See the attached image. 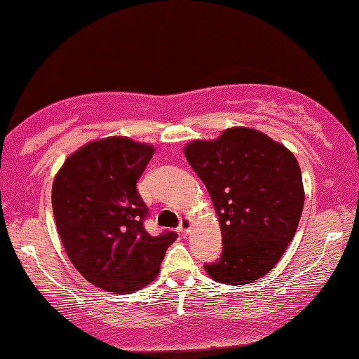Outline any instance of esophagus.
Segmentation results:
<instances>
[{"label":"esophagus","mask_w":359,"mask_h":359,"mask_svg":"<svg viewBox=\"0 0 359 359\" xmlns=\"http://www.w3.org/2000/svg\"><path fill=\"white\" fill-rule=\"evenodd\" d=\"M191 227V219L190 217H182L180 224H179V231L182 233H189Z\"/></svg>","instance_id":"esophagus-1"}]
</instances>
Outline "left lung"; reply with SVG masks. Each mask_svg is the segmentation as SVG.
Masks as SVG:
<instances>
[{
    "mask_svg": "<svg viewBox=\"0 0 359 359\" xmlns=\"http://www.w3.org/2000/svg\"><path fill=\"white\" fill-rule=\"evenodd\" d=\"M185 158L206 185L222 232V253L205 264L208 276L243 285L266 276L285 253L302 217L304 190L288 149L247 127L217 140H195Z\"/></svg>",
    "mask_w": 359,
    "mask_h": 359,
    "instance_id": "obj_1",
    "label": "left lung"
}]
</instances>
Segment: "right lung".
<instances>
[{
    "label": "right lung",
    "mask_w": 359,
    "mask_h": 359,
    "mask_svg": "<svg viewBox=\"0 0 359 359\" xmlns=\"http://www.w3.org/2000/svg\"><path fill=\"white\" fill-rule=\"evenodd\" d=\"M154 148L126 137L90 142L53 182V214L74 267L114 293L140 290L158 276L177 233L145 231L148 208L137 190Z\"/></svg>",
    "instance_id": "right-lung-1"
}]
</instances>
